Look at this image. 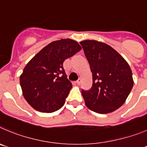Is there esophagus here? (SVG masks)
<instances>
[{"label":"esophagus","instance_id":"1","mask_svg":"<svg viewBox=\"0 0 147 147\" xmlns=\"http://www.w3.org/2000/svg\"><path fill=\"white\" fill-rule=\"evenodd\" d=\"M80 83H81V79H78V80L76 81V83L78 85H80Z\"/></svg>","mask_w":147,"mask_h":147}]
</instances>
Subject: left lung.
I'll return each instance as SVG.
<instances>
[{"instance_id":"8db88e82","label":"left lung","mask_w":147,"mask_h":147,"mask_svg":"<svg viewBox=\"0 0 147 147\" xmlns=\"http://www.w3.org/2000/svg\"><path fill=\"white\" fill-rule=\"evenodd\" d=\"M80 43L93 75L91 88L82 90L86 107L99 114L114 112L125 102L134 86L129 64L105 42L86 40Z\"/></svg>"}]
</instances>
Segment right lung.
<instances>
[{
  "label": "right lung",
  "instance_id": "add662e5",
  "mask_svg": "<svg viewBox=\"0 0 147 147\" xmlns=\"http://www.w3.org/2000/svg\"><path fill=\"white\" fill-rule=\"evenodd\" d=\"M81 49L74 40H55L27 63L20 75V86L24 98L32 108L51 113L64 105L72 85L67 79L63 63Z\"/></svg>",
  "mask_w": 147,
  "mask_h": 147
}]
</instances>
